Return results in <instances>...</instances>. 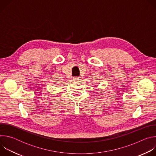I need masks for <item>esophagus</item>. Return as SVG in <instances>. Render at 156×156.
Listing matches in <instances>:
<instances>
[{
    "mask_svg": "<svg viewBox=\"0 0 156 156\" xmlns=\"http://www.w3.org/2000/svg\"><path fill=\"white\" fill-rule=\"evenodd\" d=\"M73 81H77V80H80V78L78 77V76H76V77H74V78H73Z\"/></svg>",
    "mask_w": 156,
    "mask_h": 156,
    "instance_id": "obj_1",
    "label": "esophagus"
}]
</instances>
